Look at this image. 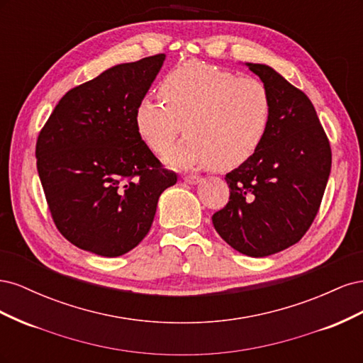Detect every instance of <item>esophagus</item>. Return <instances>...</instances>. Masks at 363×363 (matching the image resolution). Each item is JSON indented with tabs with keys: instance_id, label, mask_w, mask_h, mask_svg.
Segmentation results:
<instances>
[{
	"instance_id": "obj_1",
	"label": "esophagus",
	"mask_w": 363,
	"mask_h": 363,
	"mask_svg": "<svg viewBox=\"0 0 363 363\" xmlns=\"http://www.w3.org/2000/svg\"><path fill=\"white\" fill-rule=\"evenodd\" d=\"M200 177L199 175H184V182L186 183H189V184H196V183H200Z\"/></svg>"
}]
</instances>
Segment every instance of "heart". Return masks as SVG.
Returning a JSON list of instances; mask_svg holds the SVG:
<instances>
[{
  "instance_id": "heart-1",
  "label": "heart",
  "mask_w": 363,
  "mask_h": 363,
  "mask_svg": "<svg viewBox=\"0 0 363 363\" xmlns=\"http://www.w3.org/2000/svg\"><path fill=\"white\" fill-rule=\"evenodd\" d=\"M160 98L138 103L135 125L156 155L167 152L183 130L189 135L167 156L174 167L232 169L255 156L268 136L272 100L257 79L189 60L167 74Z\"/></svg>"
}]
</instances>
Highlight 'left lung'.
Here are the masks:
<instances>
[{"label":"left lung","instance_id":"obj_1","mask_svg":"<svg viewBox=\"0 0 363 363\" xmlns=\"http://www.w3.org/2000/svg\"><path fill=\"white\" fill-rule=\"evenodd\" d=\"M247 67L271 94V127L256 155L225 175L230 199L212 223L236 251L265 257L298 242L312 225L330 175L332 150L303 91L267 65Z\"/></svg>","mask_w":363,"mask_h":363}]
</instances>
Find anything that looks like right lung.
I'll return each mask as SVG.
<instances>
[{"instance_id": "1", "label": "right lung", "mask_w": 363, "mask_h": 363, "mask_svg": "<svg viewBox=\"0 0 363 363\" xmlns=\"http://www.w3.org/2000/svg\"><path fill=\"white\" fill-rule=\"evenodd\" d=\"M164 60L116 65L62 96L36 142L38 172L65 239L123 256L150 232L160 194L177 183L136 131L135 108Z\"/></svg>"}]
</instances>
